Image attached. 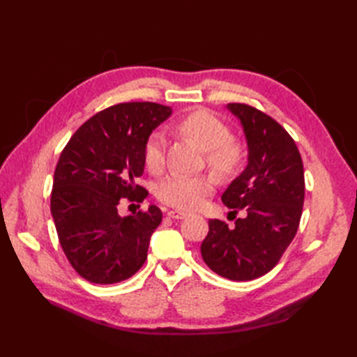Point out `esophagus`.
Returning <instances> with one entry per match:
<instances>
[{"label":"esophagus","instance_id":"esophagus-1","mask_svg":"<svg viewBox=\"0 0 357 357\" xmlns=\"http://www.w3.org/2000/svg\"><path fill=\"white\" fill-rule=\"evenodd\" d=\"M167 215L173 219H184L187 216V213H184V211H179V210H170Z\"/></svg>","mask_w":357,"mask_h":357}]
</instances>
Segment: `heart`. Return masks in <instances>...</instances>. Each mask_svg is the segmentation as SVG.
Listing matches in <instances>:
<instances>
[{
	"label": "heart",
	"mask_w": 357,
	"mask_h": 357,
	"mask_svg": "<svg viewBox=\"0 0 357 357\" xmlns=\"http://www.w3.org/2000/svg\"><path fill=\"white\" fill-rule=\"evenodd\" d=\"M178 130L207 151V162L218 174H231L244 159L241 144L231 139V130L222 119L206 110L193 112L181 119ZM144 161L150 172L162 170L165 161V136L155 130L144 146ZM213 192V181L208 176H188L172 173L158 184V199L179 210L198 208L204 198Z\"/></svg>",
	"instance_id": "obj_1"
}]
</instances>
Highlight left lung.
<instances>
[{"label": "left lung", "instance_id": "1", "mask_svg": "<svg viewBox=\"0 0 357 357\" xmlns=\"http://www.w3.org/2000/svg\"><path fill=\"white\" fill-rule=\"evenodd\" d=\"M248 146L245 170L227 187L222 202L238 218L233 229L210 219L201 244L210 270L230 280H252L268 273L296 236L305 196L304 164L285 128L252 105L227 104Z\"/></svg>", "mask_w": 357, "mask_h": 357}]
</instances>
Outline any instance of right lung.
<instances>
[{
	"label": "right lung",
	"mask_w": 357,
	"mask_h": 357,
	"mask_svg": "<svg viewBox=\"0 0 357 357\" xmlns=\"http://www.w3.org/2000/svg\"><path fill=\"white\" fill-rule=\"evenodd\" d=\"M170 115V107L156 102L112 105L87 119L61 151L50 211L66 257L89 282H121L147 259L162 211L150 206L119 216L118 206L147 198L149 192L136 184L146 164L144 146Z\"/></svg>",
	"instance_id": "1"
}]
</instances>
